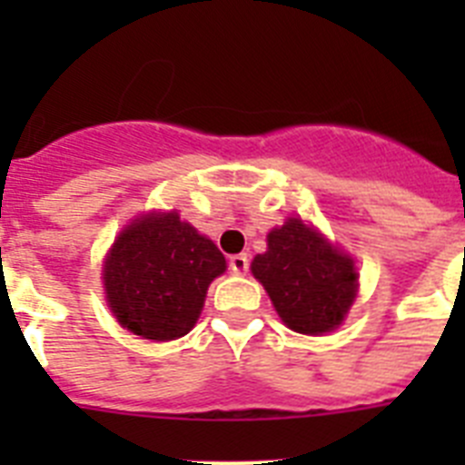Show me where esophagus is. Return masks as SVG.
I'll return each instance as SVG.
<instances>
[{
  "instance_id": "obj_1",
  "label": "esophagus",
  "mask_w": 465,
  "mask_h": 465,
  "mask_svg": "<svg viewBox=\"0 0 465 465\" xmlns=\"http://www.w3.org/2000/svg\"><path fill=\"white\" fill-rule=\"evenodd\" d=\"M228 265L235 274H246V272H249V256H246V253H237V256H230Z\"/></svg>"
}]
</instances>
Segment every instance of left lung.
Returning <instances> with one entry per match:
<instances>
[{"label": "left lung", "instance_id": "8db88e82", "mask_svg": "<svg viewBox=\"0 0 465 465\" xmlns=\"http://www.w3.org/2000/svg\"><path fill=\"white\" fill-rule=\"evenodd\" d=\"M252 272L265 286L282 322L302 335L338 328L356 298L354 261L328 244L300 219H289L268 235Z\"/></svg>", "mask_w": 465, "mask_h": 465}]
</instances>
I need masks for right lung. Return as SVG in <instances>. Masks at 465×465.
I'll list each match as a JSON object with an SVG mask.
<instances>
[{"label":"right lung","instance_id":"1","mask_svg":"<svg viewBox=\"0 0 465 465\" xmlns=\"http://www.w3.org/2000/svg\"><path fill=\"white\" fill-rule=\"evenodd\" d=\"M223 270V253L179 213H149L127 225L106 256V300L123 328L167 342L195 326Z\"/></svg>","mask_w":465,"mask_h":465}]
</instances>
